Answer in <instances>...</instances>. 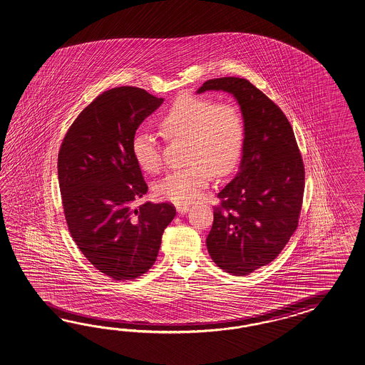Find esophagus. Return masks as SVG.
<instances>
[{
  "label": "esophagus",
  "mask_w": 365,
  "mask_h": 365,
  "mask_svg": "<svg viewBox=\"0 0 365 365\" xmlns=\"http://www.w3.org/2000/svg\"><path fill=\"white\" fill-rule=\"evenodd\" d=\"M177 211H178L179 215L187 214V212H188V205H177Z\"/></svg>",
  "instance_id": "1"
}]
</instances>
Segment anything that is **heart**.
<instances>
[{"mask_svg": "<svg viewBox=\"0 0 365 365\" xmlns=\"http://www.w3.org/2000/svg\"><path fill=\"white\" fill-rule=\"evenodd\" d=\"M168 141L186 140V168L174 170L154 185V194L174 205L197 200L215 175L230 174L240 160L245 141V120L237 104L214 98L180 95L157 117ZM138 166L154 174L162 166L160 143L154 134L138 129L132 138Z\"/></svg>", "mask_w": 365, "mask_h": 365, "instance_id": "b5f03b06", "label": "heart"}]
</instances>
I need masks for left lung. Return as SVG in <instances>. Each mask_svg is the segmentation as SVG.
I'll return each mask as SVG.
<instances>
[{
  "label": "left lung",
  "mask_w": 365,
  "mask_h": 365,
  "mask_svg": "<svg viewBox=\"0 0 365 365\" xmlns=\"http://www.w3.org/2000/svg\"><path fill=\"white\" fill-rule=\"evenodd\" d=\"M225 91L245 120L240 171L217 194L207 249L215 264L245 276L270 264L298 227L304 166L293 128L281 108L244 78L203 83L197 93Z\"/></svg>",
  "instance_id": "left-lung-1"
}]
</instances>
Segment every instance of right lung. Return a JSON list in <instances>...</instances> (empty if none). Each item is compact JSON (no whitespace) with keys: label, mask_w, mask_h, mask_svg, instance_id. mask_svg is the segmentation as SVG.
Listing matches in <instances>:
<instances>
[{"label":"right lung","mask_w":365,"mask_h":365,"mask_svg":"<svg viewBox=\"0 0 365 365\" xmlns=\"http://www.w3.org/2000/svg\"><path fill=\"white\" fill-rule=\"evenodd\" d=\"M162 103L137 87L106 91L76 117L58 154L72 239L93 267L116 281L143 276L153 267L163 231L177 214L171 203L133 207L148 185L132 138Z\"/></svg>","instance_id":"add662e5"}]
</instances>
